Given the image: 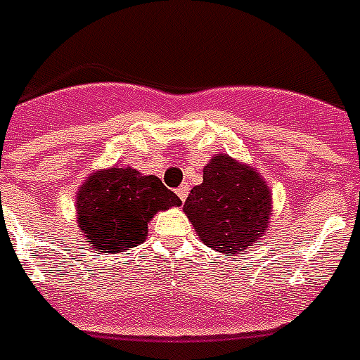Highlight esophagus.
Listing matches in <instances>:
<instances>
[{
  "label": "esophagus",
  "instance_id": "1",
  "mask_svg": "<svg viewBox=\"0 0 360 360\" xmlns=\"http://www.w3.org/2000/svg\"><path fill=\"white\" fill-rule=\"evenodd\" d=\"M177 196H179L181 200H183V202H185L186 200V196H188V185H181L179 188H177Z\"/></svg>",
  "mask_w": 360,
  "mask_h": 360
}]
</instances>
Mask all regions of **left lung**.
<instances>
[{"mask_svg": "<svg viewBox=\"0 0 360 360\" xmlns=\"http://www.w3.org/2000/svg\"><path fill=\"white\" fill-rule=\"evenodd\" d=\"M183 210L205 245L236 255L268 229L270 188L253 168L219 155L204 168V183L192 188Z\"/></svg>", "mask_w": 360, "mask_h": 360, "instance_id": "1", "label": "left lung"}]
</instances>
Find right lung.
I'll use <instances>...</instances> for the list:
<instances>
[{"label":"right lung","mask_w":360,"mask_h":360,"mask_svg":"<svg viewBox=\"0 0 360 360\" xmlns=\"http://www.w3.org/2000/svg\"><path fill=\"white\" fill-rule=\"evenodd\" d=\"M156 175L109 168L90 175L77 194V223L98 253H122L143 243L156 211L179 205Z\"/></svg>","instance_id":"1"}]
</instances>
